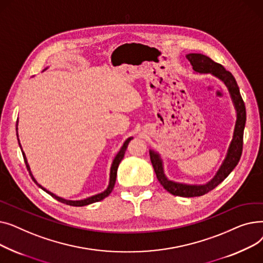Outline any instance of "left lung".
I'll return each mask as SVG.
<instances>
[{
	"label": "left lung",
	"mask_w": 263,
	"mask_h": 263,
	"mask_svg": "<svg viewBox=\"0 0 263 263\" xmlns=\"http://www.w3.org/2000/svg\"><path fill=\"white\" fill-rule=\"evenodd\" d=\"M185 57L193 66V70H194L195 73H209L224 83V85L229 91L230 98L237 113V120L236 124H234L232 140L228 146L225 159L220 164V166L218 167L213 178L204 184H189L171 180L164 172V163L160 154L153 149L149 150V156L155 173L163 187L175 196L196 197L206 194L208 192L215 189L219 183H222L238 165L243 148V133L246 122V109L236 79L222 65L213 62L210 58L200 53H190L186 54Z\"/></svg>",
	"instance_id": "8db88e82"
}]
</instances>
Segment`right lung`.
<instances>
[{
  "mask_svg": "<svg viewBox=\"0 0 263 263\" xmlns=\"http://www.w3.org/2000/svg\"><path fill=\"white\" fill-rule=\"evenodd\" d=\"M46 69H47V68H46ZM46 69H45V70H46ZM16 130H17L18 143H19V146H20L21 151H22V155H23V159H24V162H25V165H26V168H27V171H29L30 176H31V177H32V179H33V181H34V182H35V183H36V184H37L41 190H44L45 192H47L48 194H49V195H51L53 198H55V199L59 200V201H61V202H63V203H66V204H69V205H73V206H83V205H87V204H90V203H93V202H97V201H100V200L104 199L105 197H107V196L110 194V192L113 191L114 185H115V182H116V176H117V170H118V166H119V163L121 162V160H122V159H123V157H124V153H126L127 147H128V144H129V143H130V141L133 139V137H128V139H127L126 141H124V143L122 144V146L120 147V149H119V151L117 153V155L115 156V158H114V160H113V162H112V165H110L108 185H107V187H106L103 192L99 193V194H96V195H92V196H90V197H87V198H85V199H80V200H69V199H65V198H62V197H60V196H58V195L53 194L52 192L48 191L47 189H45L43 185L39 184V183L37 182V180H36V179L34 178L33 174H32L31 167H30L29 163H27V159H26V157H25V154L23 153L22 147H21V144H20V141H19V135H18V120H17V128H16Z\"/></svg>",
  "mask_w": 263,
  "mask_h": 263,
  "instance_id": "add662e5",
  "label": "right lung"
}]
</instances>
